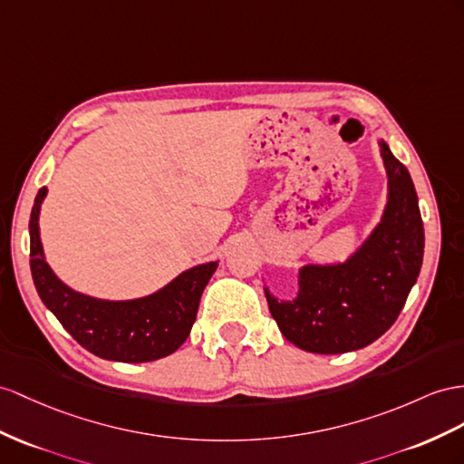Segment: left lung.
Returning a JSON list of instances; mask_svg holds the SVG:
<instances>
[{"instance_id": "left-lung-1", "label": "left lung", "mask_w": 464, "mask_h": 464, "mask_svg": "<svg viewBox=\"0 0 464 464\" xmlns=\"http://www.w3.org/2000/svg\"><path fill=\"white\" fill-rule=\"evenodd\" d=\"M388 176L382 219L356 251L337 265H305L298 295L278 300L265 288L282 335L307 353L339 354L371 345L396 322L423 263V221L411 176L384 140Z\"/></svg>"}]
</instances>
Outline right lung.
I'll list each match as a JSON object with an SVG mask.
<instances>
[{"label": "right lung", "mask_w": 464, "mask_h": 464, "mask_svg": "<svg viewBox=\"0 0 464 464\" xmlns=\"http://www.w3.org/2000/svg\"><path fill=\"white\" fill-rule=\"evenodd\" d=\"M46 196L41 188L31 209V275L43 304L82 347L100 359L149 362L172 354L188 339L199 298L216 263L184 270L164 288L137 300H100L80 294L58 278L44 260L39 213Z\"/></svg>", "instance_id": "right-lung-1"}]
</instances>
